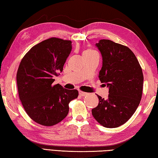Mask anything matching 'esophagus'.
<instances>
[{
  "label": "esophagus",
  "mask_w": 158,
  "mask_h": 158,
  "mask_svg": "<svg viewBox=\"0 0 158 158\" xmlns=\"http://www.w3.org/2000/svg\"><path fill=\"white\" fill-rule=\"evenodd\" d=\"M79 94H80V96H86L87 94V93L84 92H82V91H80Z\"/></svg>",
  "instance_id": "1"
}]
</instances>
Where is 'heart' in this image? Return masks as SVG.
I'll list each match as a JSON object with an SVG mask.
<instances>
[{
    "label": "heart",
    "instance_id": "b5f03b06",
    "mask_svg": "<svg viewBox=\"0 0 158 158\" xmlns=\"http://www.w3.org/2000/svg\"><path fill=\"white\" fill-rule=\"evenodd\" d=\"M91 51H90V50H87V51H86L85 52H91Z\"/></svg>",
    "mask_w": 158,
    "mask_h": 158
}]
</instances>
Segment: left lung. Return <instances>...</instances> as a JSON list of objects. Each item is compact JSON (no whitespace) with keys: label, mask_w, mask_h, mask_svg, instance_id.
Listing matches in <instances>:
<instances>
[{"label":"left lung","mask_w":158,"mask_h":158,"mask_svg":"<svg viewBox=\"0 0 158 158\" xmlns=\"http://www.w3.org/2000/svg\"><path fill=\"white\" fill-rule=\"evenodd\" d=\"M103 57L99 79L109 87L107 99L97 95L99 103L93 117L106 128H117L129 120L139 106L143 76L136 56L128 47L109 40L96 44Z\"/></svg>","instance_id":"left-lung-1"}]
</instances>
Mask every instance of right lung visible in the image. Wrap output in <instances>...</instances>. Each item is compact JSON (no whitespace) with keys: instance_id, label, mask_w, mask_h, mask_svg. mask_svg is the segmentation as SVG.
Here are the masks:
<instances>
[{"instance_id":"add662e5","label":"right lung","mask_w":158,"mask_h":158,"mask_svg":"<svg viewBox=\"0 0 158 158\" xmlns=\"http://www.w3.org/2000/svg\"><path fill=\"white\" fill-rule=\"evenodd\" d=\"M71 49L70 40L49 38L31 48L19 64V98L27 115L40 125L51 126L62 121L69 113V103L78 96L77 89L52 85Z\"/></svg>"}]
</instances>
